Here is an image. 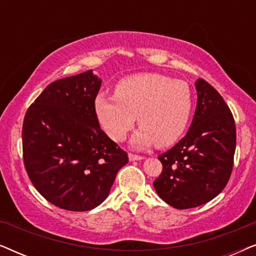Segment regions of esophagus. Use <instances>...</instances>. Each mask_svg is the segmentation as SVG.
Returning a JSON list of instances; mask_svg holds the SVG:
<instances>
[{
    "label": "esophagus",
    "mask_w": 256,
    "mask_h": 256,
    "mask_svg": "<svg viewBox=\"0 0 256 256\" xmlns=\"http://www.w3.org/2000/svg\"><path fill=\"white\" fill-rule=\"evenodd\" d=\"M128 157H129V160H143V158H144V157H143V156L136 155V154H132V152L129 154Z\"/></svg>",
    "instance_id": "34e87169"
}]
</instances>
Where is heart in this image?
<instances>
[{
  "instance_id": "1",
  "label": "heart",
  "mask_w": 256,
  "mask_h": 256,
  "mask_svg": "<svg viewBox=\"0 0 256 256\" xmlns=\"http://www.w3.org/2000/svg\"><path fill=\"white\" fill-rule=\"evenodd\" d=\"M192 104L188 82L160 73H140L120 80L115 96H98L96 110L100 124L114 141L124 140L138 115L141 128L132 136V144L169 146L186 129Z\"/></svg>"
}]
</instances>
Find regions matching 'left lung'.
Here are the masks:
<instances>
[{"mask_svg":"<svg viewBox=\"0 0 256 256\" xmlns=\"http://www.w3.org/2000/svg\"><path fill=\"white\" fill-rule=\"evenodd\" d=\"M198 101L186 135L160 154L157 194L178 210L197 208L216 197L228 182L236 144V122L222 96L204 79L196 82Z\"/></svg>","mask_w":256,"mask_h":256,"instance_id":"left-lung-1","label":"left lung"}]
</instances>
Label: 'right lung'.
Listing matches in <instances>:
<instances>
[{
    "label": "right lung",
    "mask_w": 256,
    "mask_h": 256,
    "mask_svg": "<svg viewBox=\"0 0 256 256\" xmlns=\"http://www.w3.org/2000/svg\"><path fill=\"white\" fill-rule=\"evenodd\" d=\"M92 70L46 86L23 121V160L36 190L58 208L90 211L110 194L128 155L100 128Z\"/></svg>",
    "instance_id": "add662e5"
}]
</instances>
